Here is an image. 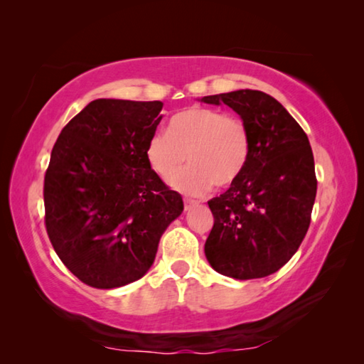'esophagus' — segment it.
Wrapping results in <instances>:
<instances>
[{
  "label": "esophagus",
  "instance_id": "esophagus-1",
  "mask_svg": "<svg viewBox=\"0 0 364 364\" xmlns=\"http://www.w3.org/2000/svg\"><path fill=\"white\" fill-rule=\"evenodd\" d=\"M199 203L198 200H194V199H184V209L186 210H189L191 208H194V205H198Z\"/></svg>",
  "mask_w": 364,
  "mask_h": 364
}]
</instances>
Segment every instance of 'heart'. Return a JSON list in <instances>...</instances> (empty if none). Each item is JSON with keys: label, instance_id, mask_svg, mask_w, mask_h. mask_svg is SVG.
<instances>
[{"label": "heart", "instance_id": "b5f03b06", "mask_svg": "<svg viewBox=\"0 0 364 364\" xmlns=\"http://www.w3.org/2000/svg\"><path fill=\"white\" fill-rule=\"evenodd\" d=\"M192 164L177 171L186 161ZM147 160L161 180H173V186L199 196L213 184L230 186L245 170L250 155V134L245 122L219 109L193 106L171 117L168 132L159 130L147 144Z\"/></svg>", "mask_w": 364, "mask_h": 364}]
</instances>
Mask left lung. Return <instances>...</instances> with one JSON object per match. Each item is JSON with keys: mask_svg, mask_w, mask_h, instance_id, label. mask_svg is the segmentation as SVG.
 <instances>
[{"mask_svg": "<svg viewBox=\"0 0 364 364\" xmlns=\"http://www.w3.org/2000/svg\"><path fill=\"white\" fill-rule=\"evenodd\" d=\"M199 101L232 107L250 134L245 170L208 203L214 227L205 258L229 278H264L289 262L311 224L317 193L311 144L284 106L263 91L237 90Z\"/></svg>", "mask_w": 364, "mask_h": 364, "instance_id": "1", "label": "left lung"}]
</instances>
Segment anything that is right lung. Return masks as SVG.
Returning <instances> with one entry per match:
<instances>
[{"instance_id":"right-lung-1","label":"right lung","mask_w":364,"mask_h":364,"mask_svg":"<svg viewBox=\"0 0 364 364\" xmlns=\"http://www.w3.org/2000/svg\"><path fill=\"white\" fill-rule=\"evenodd\" d=\"M161 107V101L95 100L53 145L43 181L47 234L85 284L112 289L142 278L183 213L181 196L145 154Z\"/></svg>"}]
</instances>
